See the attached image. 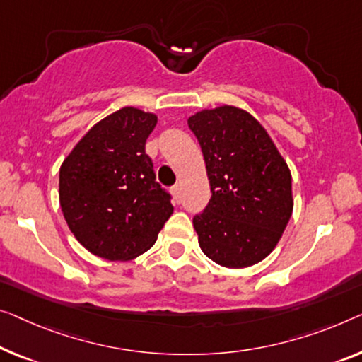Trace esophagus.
I'll use <instances>...</instances> for the list:
<instances>
[{
  "instance_id": "1",
  "label": "esophagus",
  "mask_w": 362,
  "mask_h": 362,
  "mask_svg": "<svg viewBox=\"0 0 362 362\" xmlns=\"http://www.w3.org/2000/svg\"><path fill=\"white\" fill-rule=\"evenodd\" d=\"M170 192H172V195H174V198L177 199V202H180V198H182V190H180V185H174L170 188Z\"/></svg>"
}]
</instances>
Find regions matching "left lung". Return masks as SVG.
<instances>
[{
	"label": "left lung",
	"mask_w": 362,
	"mask_h": 362,
	"mask_svg": "<svg viewBox=\"0 0 362 362\" xmlns=\"http://www.w3.org/2000/svg\"><path fill=\"white\" fill-rule=\"evenodd\" d=\"M203 151L211 199L193 218L198 244L226 268H247L278 245L293 214L291 170L265 127L240 107L188 117Z\"/></svg>",
	"instance_id": "left-lung-1"
}]
</instances>
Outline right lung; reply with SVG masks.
I'll list each match as a JSON object with an SVG mask.
<instances>
[{"mask_svg":"<svg viewBox=\"0 0 362 362\" xmlns=\"http://www.w3.org/2000/svg\"><path fill=\"white\" fill-rule=\"evenodd\" d=\"M156 123V113L123 107L90 127L62 163V213L76 240L95 257H139L174 213L144 153Z\"/></svg>","mask_w":362,"mask_h":362,"instance_id":"obj_1","label":"right lung"}]
</instances>
